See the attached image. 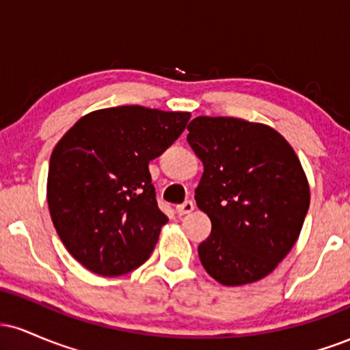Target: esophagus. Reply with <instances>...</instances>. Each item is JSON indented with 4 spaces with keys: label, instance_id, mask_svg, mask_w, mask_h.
Returning <instances> with one entry per match:
<instances>
[{
    "label": "esophagus",
    "instance_id": "esophagus-1",
    "mask_svg": "<svg viewBox=\"0 0 350 350\" xmlns=\"http://www.w3.org/2000/svg\"><path fill=\"white\" fill-rule=\"evenodd\" d=\"M192 211H194V202H192V200H186V202H183L180 206L176 207V212H178L179 215L191 214Z\"/></svg>",
    "mask_w": 350,
    "mask_h": 350
}]
</instances>
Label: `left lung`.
<instances>
[{
    "instance_id": "1",
    "label": "left lung",
    "mask_w": 350,
    "mask_h": 350,
    "mask_svg": "<svg viewBox=\"0 0 350 350\" xmlns=\"http://www.w3.org/2000/svg\"><path fill=\"white\" fill-rule=\"evenodd\" d=\"M187 130L204 164L196 204L212 222L200 263L224 286L255 283L278 267L303 228L311 196L299 158L263 123L198 116Z\"/></svg>"
}]
</instances>
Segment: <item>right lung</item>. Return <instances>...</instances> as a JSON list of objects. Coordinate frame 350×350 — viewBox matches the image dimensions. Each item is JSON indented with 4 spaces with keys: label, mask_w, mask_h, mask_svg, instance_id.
<instances>
[{
    "label": "right lung",
    "mask_w": 350,
    "mask_h": 350,
    "mask_svg": "<svg viewBox=\"0 0 350 350\" xmlns=\"http://www.w3.org/2000/svg\"><path fill=\"white\" fill-rule=\"evenodd\" d=\"M189 111L139 105L83 115L55 144L47 206L64 247L87 270L120 276L150 258L166 214L148 164L171 146Z\"/></svg>",
    "instance_id": "add662e5"
}]
</instances>
